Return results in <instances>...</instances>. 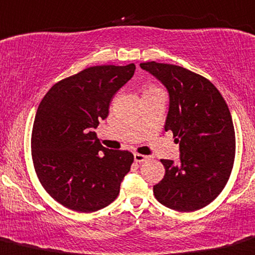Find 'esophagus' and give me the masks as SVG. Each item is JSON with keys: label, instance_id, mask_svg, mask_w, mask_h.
Segmentation results:
<instances>
[{"label": "esophagus", "instance_id": "esophagus-1", "mask_svg": "<svg viewBox=\"0 0 255 255\" xmlns=\"http://www.w3.org/2000/svg\"><path fill=\"white\" fill-rule=\"evenodd\" d=\"M150 160L149 156H146V155H141V154H134V161L135 162H144V161H148Z\"/></svg>", "mask_w": 255, "mask_h": 255}]
</instances>
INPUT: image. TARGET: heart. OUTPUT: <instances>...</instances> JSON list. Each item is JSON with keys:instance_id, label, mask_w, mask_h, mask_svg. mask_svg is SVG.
<instances>
[{"instance_id": "obj_1", "label": "heart", "mask_w": 255, "mask_h": 255, "mask_svg": "<svg viewBox=\"0 0 255 255\" xmlns=\"http://www.w3.org/2000/svg\"><path fill=\"white\" fill-rule=\"evenodd\" d=\"M157 90H160L159 88L156 87H146L145 89H144V93H151V92H157Z\"/></svg>"}]
</instances>
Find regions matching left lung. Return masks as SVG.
<instances>
[{
	"instance_id": "obj_1",
	"label": "left lung",
	"mask_w": 255,
	"mask_h": 255,
	"mask_svg": "<svg viewBox=\"0 0 255 255\" xmlns=\"http://www.w3.org/2000/svg\"><path fill=\"white\" fill-rule=\"evenodd\" d=\"M140 68L167 89L165 130L179 144V161L161 160L165 176L154 195L177 211L210 204L226 186L235 161V128L226 101L215 85L183 67L157 62Z\"/></svg>"
}]
</instances>
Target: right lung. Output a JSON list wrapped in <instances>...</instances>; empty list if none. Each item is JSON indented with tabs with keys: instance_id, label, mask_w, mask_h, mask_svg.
I'll return each mask as SVG.
<instances>
[{
	"instance_id": "1",
	"label": "right lung",
	"mask_w": 255,
	"mask_h": 255,
	"mask_svg": "<svg viewBox=\"0 0 255 255\" xmlns=\"http://www.w3.org/2000/svg\"><path fill=\"white\" fill-rule=\"evenodd\" d=\"M135 64L89 67L56 83L40 103L31 155L40 183L66 208L92 213L114 202L133 154L103 146L92 128L109 116L112 96Z\"/></svg>"
}]
</instances>
